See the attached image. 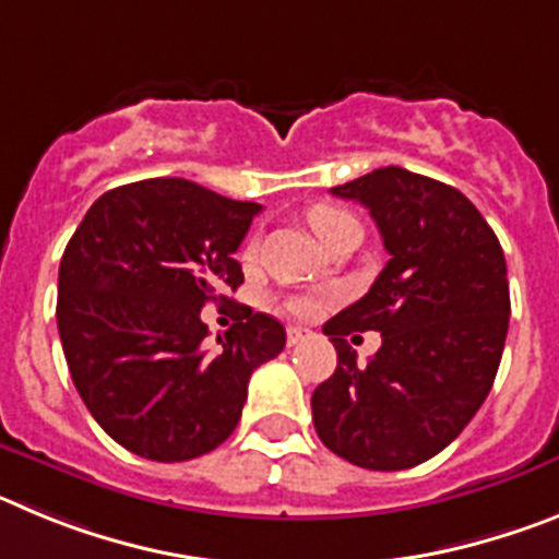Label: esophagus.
Here are the masks:
<instances>
[{
  "mask_svg": "<svg viewBox=\"0 0 559 559\" xmlns=\"http://www.w3.org/2000/svg\"><path fill=\"white\" fill-rule=\"evenodd\" d=\"M310 330L308 328H288V347H296V344H302V341L310 338Z\"/></svg>",
  "mask_w": 559,
  "mask_h": 559,
  "instance_id": "34e87169",
  "label": "esophagus"
}]
</instances>
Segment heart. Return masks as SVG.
Returning <instances> with one entry per match:
<instances>
[{"mask_svg": "<svg viewBox=\"0 0 559 559\" xmlns=\"http://www.w3.org/2000/svg\"><path fill=\"white\" fill-rule=\"evenodd\" d=\"M308 224L322 243H330V237H333L335 231H341L349 224H358V221H355L349 212L338 210V206L333 204H316L310 206L308 212ZM254 257H257V240L251 237L249 243L243 246V260L246 263H251ZM285 310H288L290 316H302V319H308V316H316L319 310H322V296H313V294L290 296L288 302H285Z\"/></svg>", "mask_w": 559, "mask_h": 559, "instance_id": "obj_1", "label": "heart"}]
</instances>
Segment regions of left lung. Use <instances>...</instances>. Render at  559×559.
I'll return each instance as SVG.
<instances>
[{
	"label": "left lung",
	"instance_id": "8db88e82",
	"mask_svg": "<svg viewBox=\"0 0 559 559\" xmlns=\"http://www.w3.org/2000/svg\"><path fill=\"white\" fill-rule=\"evenodd\" d=\"M378 224L386 269L364 299L324 324L338 367L316 386L319 439L367 471H406L448 448L490 394L510 328L507 260L496 231L456 187L380 167L333 187ZM378 329L358 368L346 335Z\"/></svg>",
	"mask_w": 559,
	"mask_h": 559
}]
</instances>
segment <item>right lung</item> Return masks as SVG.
<instances>
[{"label": "right lung", "instance_id": "1", "mask_svg": "<svg viewBox=\"0 0 559 559\" xmlns=\"http://www.w3.org/2000/svg\"><path fill=\"white\" fill-rule=\"evenodd\" d=\"M260 204L187 179L114 187L92 204L58 269L69 374L103 431L136 456L187 462L229 439L249 378L285 347L274 316L237 305L206 347V302H231L235 260Z\"/></svg>", "mask_w": 559, "mask_h": 559}]
</instances>
